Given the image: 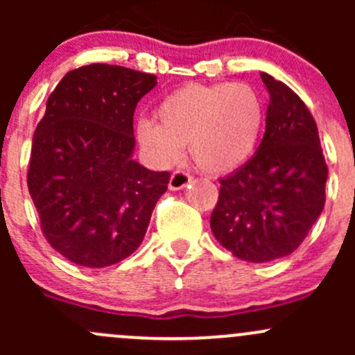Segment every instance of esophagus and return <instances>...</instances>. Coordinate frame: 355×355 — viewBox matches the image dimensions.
Here are the masks:
<instances>
[{
    "mask_svg": "<svg viewBox=\"0 0 355 355\" xmlns=\"http://www.w3.org/2000/svg\"><path fill=\"white\" fill-rule=\"evenodd\" d=\"M191 182H192L191 175L185 173V171L178 170V171H175L173 175H171L170 184H168V187H170L171 191H182V189L187 187V185L191 184Z\"/></svg>",
    "mask_w": 355,
    "mask_h": 355,
    "instance_id": "1",
    "label": "esophagus"
}]
</instances>
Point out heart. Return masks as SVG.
<instances>
[{
    "label": "heart",
    "mask_w": 355,
    "mask_h": 355,
    "mask_svg": "<svg viewBox=\"0 0 355 355\" xmlns=\"http://www.w3.org/2000/svg\"><path fill=\"white\" fill-rule=\"evenodd\" d=\"M157 118L144 116L135 137L157 166H171L185 144L200 168L232 171L256 151L264 125V105L254 87L234 84H187L161 99Z\"/></svg>",
    "instance_id": "obj_1"
}]
</instances>
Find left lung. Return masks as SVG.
I'll use <instances>...</instances> for the list:
<instances>
[{
    "label": "left lung",
    "mask_w": 355,
    "mask_h": 355,
    "mask_svg": "<svg viewBox=\"0 0 355 355\" xmlns=\"http://www.w3.org/2000/svg\"><path fill=\"white\" fill-rule=\"evenodd\" d=\"M270 105L254 156L221 178L214 239L235 257L268 263L297 249L324 207L328 166L316 121L284 82L261 73Z\"/></svg>",
    "instance_id": "8db88e82"
}]
</instances>
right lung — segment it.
Wrapping results in <instances>:
<instances>
[{
	"label": "right lung",
	"mask_w": 355,
	"mask_h": 355,
	"mask_svg": "<svg viewBox=\"0 0 355 355\" xmlns=\"http://www.w3.org/2000/svg\"><path fill=\"white\" fill-rule=\"evenodd\" d=\"M156 75L116 65L68 71L32 137L27 185L44 237L71 263L105 268L144 241L170 173L135 161L134 111Z\"/></svg>",
	"instance_id": "obj_1"
}]
</instances>
